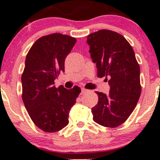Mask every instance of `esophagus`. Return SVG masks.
I'll return each instance as SVG.
<instances>
[{
  "mask_svg": "<svg viewBox=\"0 0 160 160\" xmlns=\"http://www.w3.org/2000/svg\"><path fill=\"white\" fill-rule=\"evenodd\" d=\"M86 91H87V89H84V88H82V89H81V93H82V94H83V93H85Z\"/></svg>",
  "mask_w": 160,
  "mask_h": 160,
  "instance_id": "34e87169",
  "label": "esophagus"
}]
</instances>
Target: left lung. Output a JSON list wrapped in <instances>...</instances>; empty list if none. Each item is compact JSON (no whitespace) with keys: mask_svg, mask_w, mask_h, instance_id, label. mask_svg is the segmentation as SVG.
Segmentation results:
<instances>
[{"mask_svg":"<svg viewBox=\"0 0 160 160\" xmlns=\"http://www.w3.org/2000/svg\"><path fill=\"white\" fill-rule=\"evenodd\" d=\"M87 43L97 76L109 79L111 86L108 95L95 92L98 102L92 108L93 120L104 127H117L131 115L140 98V66L132 46L119 33L99 30L87 36Z\"/></svg>","mask_w":160,"mask_h":160,"instance_id":"obj_1","label":"left lung"}]
</instances>
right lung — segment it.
<instances>
[{"label": "right lung", "mask_w": 160, "mask_h": 160, "mask_svg": "<svg viewBox=\"0 0 160 160\" xmlns=\"http://www.w3.org/2000/svg\"><path fill=\"white\" fill-rule=\"evenodd\" d=\"M76 38L53 33L37 40L29 49L22 74V98L34 124L46 132H55L68 124L69 111L81 92L75 86L56 88L54 80L65 71V60Z\"/></svg>", "instance_id": "right-lung-1"}]
</instances>
